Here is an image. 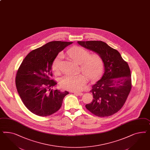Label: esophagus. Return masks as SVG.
Listing matches in <instances>:
<instances>
[{
    "label": "esophagus",
    "instance_id": "1",
    "mask_svg": "<svg viewBox=\"0 0 150 150\" xmlns=\"http://www.w3.org/2000/svg\"><path fill=\"white\" fill-rule=\"evenodd\" d=\"M73 93L76 95H78V96H81L83 95V94L81 93H78V92H74Z\"/></svg>",
    "mask_w": 150,
    "mask_h": 150
}]
</instances>
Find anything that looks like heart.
Segmentation results:
<instances>
[{"label": "heart", "mask_w": 150, "mask_h": 150, "mask_svg": "<svg viewBox=\"0 0 150 150\" xmlns=\"http://www.w3.org/2000/svg\"><path fill=\"white\" fill-rule=\"evenodd\" d=\"M69 57L77 64H80L81 71L91 80L97 79L101 74L103 67L101 57L98 55H90L89 52L79 47H72L68 51ZM62 54H60L53 62L52 68L55 72L60 71V62ZM86 83L84 74H66L60 78V86L64 89L78 91L83 88Z\"/></svg>", "instance_id": "heart-1"}]
</instances>
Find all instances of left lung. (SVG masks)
<instances>
[{
  "instance_id": "8db88e82",
  "label": "left lung",
  "mask_w": 150,
  "mask_h": 150,
  "mask_svg": "<svg viewBox=\"0 0 150 150\" xmlns=\"http://www.w3.org/2000/svg\"><path fill=\"white\" fill-rule=\"evenodd\" d=\"M78 44L95 52L103 62L104 73L92 86L93 100L86 107L98 117L111 116L124 105L132 88L129 65L120 52L102 41H79Z\"/></svg>"
}]
</instances>
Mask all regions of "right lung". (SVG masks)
<instances>
[{
	"mask_svg": "<svg viewBox=\"0 0 150 150\" xmlns=\"http://www.w3.org/2000/svg\"><path fill=\"white\" fill-rule=\"evenodd\" d=\"M72 42L52 41L30 52L17 71L16 86L24 105L39 116H50L61 107L67 91L50 90L57 84L51 79L52 66L58 54ZM50 91V92L48 91Z\"/></svg>",
	"mask_w": 150,
	"mask_h": 150,
	"instance_id": "obj_1",
	"label": "right lung"
}]
</instances>
